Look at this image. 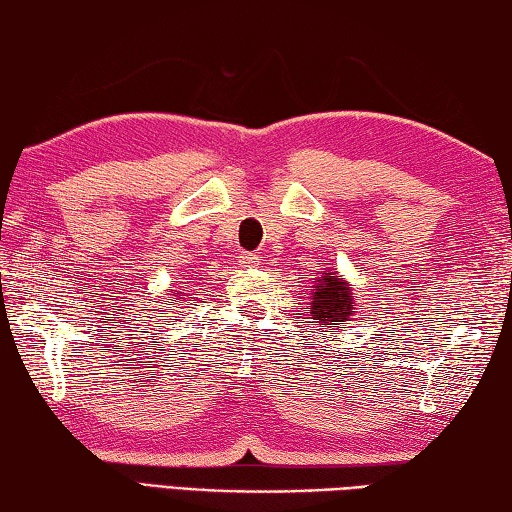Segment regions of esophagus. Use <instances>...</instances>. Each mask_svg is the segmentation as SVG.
Here are the masks:
<instances>
[{
  "label": "esophagus",
  "instance_id": "1",
  "mask_svg": "<svg viewBox=\"0 0 512 512\" xmlns=\"http://www.w3.org/2000/svg\"><path fill=\"white\" fill-rule=\"evenodd\" d=\"M257 262H259V257L255 253H241V257H239V264L244 268H253V266H257Z\"/></svg>",
  "mask_w": 512,
  "mask_h": 512
}]
</instances>
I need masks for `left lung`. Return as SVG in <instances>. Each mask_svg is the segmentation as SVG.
Listing matches in <instances>:
<instances>
[{
    "label": "left lung",
    "mask_w": 512,
    "mask_h": 512,
    "mask_svg": "<svg viewBox=\"0 0 512 512\" xmlns=\"http://www.w3.org/2000/svg\"><path fill=\"white\" fill-rule=\"evenodd\" d=\"M354 311L352 287L336 271H327L311 287V316L323 327L343 325Z\"/></svg>",
    "instance_id": "1"
}]
</instances>
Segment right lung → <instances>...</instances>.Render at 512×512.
Masks as SVG:
<instances>
[{
    "mask_svg": "<svg viewBox=\"0 0 512 512\" xmlns=\"http://www.w3.org/2000/svg\"><path fill=\"white\" fill-rule=\"evenodd\" d=\"M169 296H173V293H169ZM178 296H180V293H178ZM176 302H178V298H176Z\"/></svg>",
    "mask_w": 512,
    "mask_h": 512,
    "instance_id": "obj_1",
    "label": "right lung"
}]
</instances>
